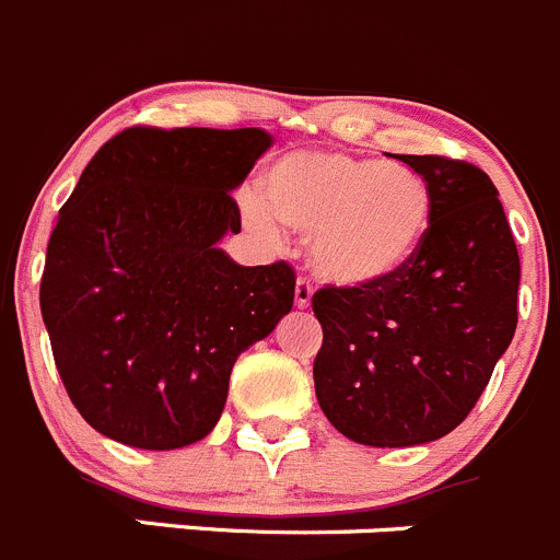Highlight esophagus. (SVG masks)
Segmentation results:
<instances>
[{
	"label": "esophagus",
	"mask_w": 560,
	"mask_h": 560,
	"mask_svg": "<svg viewBox=\"0 0 560 560\" xmlns=\"http://www.w3.org/2000/svg\"><path fill=\"white\" fill-rule=\"evenodd\" d=\"M312 295H314V287H312V281L308 279H298L295 281V306L298 308H308L312 306Z\"/></svg>",
	"instance_id": "esophagus-1"
}]
</instances>
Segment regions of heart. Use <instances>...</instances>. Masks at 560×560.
<instances>
[{"label": "heart", "mask_w": 560, "mask_h": 560, "mask_svg": "<svg viewBox=\"0 0 560 560\" xmlns=\"http://www.w3.org/2000/svg\"><path fill=\"white\" fill-rule=\"evenodd\" d=\"M264 208L243 202L248 224L276 237V221L312 235V268L341 287L390 279L412 262L430 235L435 194L407 164L341 150H298L265 172Z\"/></svg>", "instance_id": "b5f03b06"}]
</instances>
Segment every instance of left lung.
Returning <instances> with one entry per match:
<instances>
[{"label": "left lung", "instance_id": "left-lung-1", "mask_svg": "<svg viewBox=\"0 0 560 560\" xmlns=\"http://www.w3.org/2000/svg\"><path fill=\"white\" fill-rule=\"evenodd\" d=\"M430 180L435 215L412 262L366 287L314 292V390L350 441L401 448L448 435L517 328L520 257L498 188L446 155H399Z\"/></svg>", "mask_w": 560, "mask_h": 560}]
</instances>
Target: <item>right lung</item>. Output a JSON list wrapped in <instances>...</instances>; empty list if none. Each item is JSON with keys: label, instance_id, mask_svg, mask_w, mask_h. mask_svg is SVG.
<instances>
[{"label": "right lung", "instance_id": "obj_1", "mask_svg": "<svg viewBox=\"0 0 560 560\" xmlns=\"http://www.w3.org/2000/svg\"><path fill=\"white\" fill-rule=\"evenodd\" d=\"M270 148L259 128L133 125L108 139L59 210L40 312L86 424L150 452L219 424L237 355L295 301L290 262L243 268L215 243L241 232V186Z\"/></svg>", "mask_w": 560, "mask_h": 560}]
</instances>
